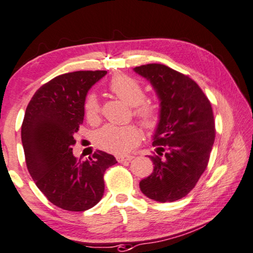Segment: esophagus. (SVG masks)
I'll return each mask as SVG.
<instances>
[{
  "label": "esophagus",
  "mask_w": 253,
  "mask_h": 253,
  "mask_svg": "<svg viewBox=\"0 0 253 253\" xmlns=\"http://www.w3.org/2000/svg\"><path fill=\"white\" fill-rule=\"evenodd\" d=\"M131 159H133V157H117V161H118L119 163H126V162H130Z\"/></svg>",
  "instance_id": "1"
}]
</instances>
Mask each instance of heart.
Here are the masks:
<instances>
[{"instance_id": "b5f03b06", "label": "heart", "mask_w": 253, "mask_h": 253, "mask_svg": "<svg viewBox=\"0 0 253 253\" xmlns=\"http://www.w3.org/2000/svg\"><path fill=\"white\" fill-rule=\"evenodd\" d=\"M109 89L116 97L122 99L128 105L135 106L134 116L144 127L155 128L159 120V111L155 105L143 103L145 92L143 87L133 78L118 74L110 81ZM86 118L89 122H96L101 112V105L94 94H88L84 102ZM96 144L103 150L115 155H124L129 152L141 140V131L136 126L106 125L101 128L95 136Z\"/></svg>"}]
</instances>
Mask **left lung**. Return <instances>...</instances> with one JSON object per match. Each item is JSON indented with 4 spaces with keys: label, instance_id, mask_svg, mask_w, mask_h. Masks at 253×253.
<instances>
[{
    "label": "left lung",
    "instance_id": "8db88e82",
    "mask_svg": "<svg viewBox=\"0 0 253 253\" xmlns=\"http://www.w3.org/2000/svg\"><path fill=\"white\" fill-rule=\"evenodd\" d=\"M147 79L161 102L159 122L152 136L157 155L149 156L154 172L140 189L156 202H174L196 186L208 166L215 126L211 103L188 76L163 64L134 67Z\"/></svg>",
    "mask_w": 253,
    "mask_h": 253
}]
</instances>
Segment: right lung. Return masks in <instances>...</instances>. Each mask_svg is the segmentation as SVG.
Masks as SVG:
<instances>
[{"mask_svg": "<svg viewBox=\"0 0 253 253\" xmlns=\"http://www.w3.org/2000/svg\"><path fill=\"white\" fill-rule=\"evenodd\" d=\"M106 71H77L58 76L35 91L21 125L27 169L49 202L66 210L91 209L104 194V172L117 163L97 150L81 161L73 156V135L84 123V102Z\"/></svg>", "mask_w": 253, "mask_h": 253, "instance_id": "right-lung-1", "label": "right lung"}]
</instances>
